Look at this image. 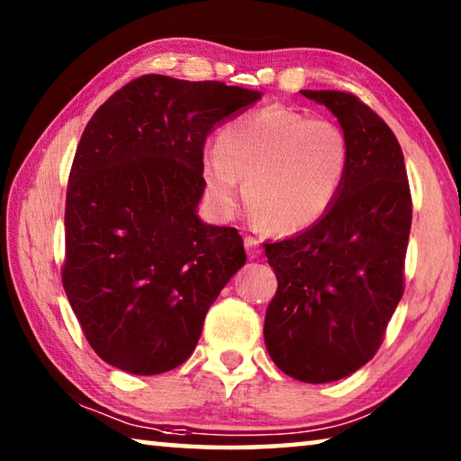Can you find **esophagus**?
I'll return each instance as SVG.
<instances>
[{"instance_id": "esophagus-1", "label": "esophagus", "mask_w": 461, "mask_h": 461, "mask_svg": "<svg viewBox=\"0 0 461 461\" xmlns=\"http://www.w3.org/2000/svg\"><path fill=\"white\" fill-rule=\"evenodd\" d=\"M244 244H246V252L249 258H258V256L262 254V248H260V241L252 238V236H246L244 238Z\"/></svg>"}]
</instances>
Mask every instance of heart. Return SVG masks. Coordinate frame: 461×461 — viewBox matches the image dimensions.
Returning a JSON list of instances; mask_svg holds the SVG:
<instances>
[{"instance_id": "b5f03b06", "label": "heart", "mask_w": 461, "mask_h": 461, "mask_svg": "<svg viewBox=\"0 0 461 461\" xmlns=\"http://www.w3.org/2000/svg\"><path fill=\"white\" fill-rule=\"evenodd\" d=\"M348 170L349 146L339 126L280 105L225 123L199 162L203 191L217 213L238 212L241 178L256 221L280 233L321 220Z\"/></svg>"}]
</instances>
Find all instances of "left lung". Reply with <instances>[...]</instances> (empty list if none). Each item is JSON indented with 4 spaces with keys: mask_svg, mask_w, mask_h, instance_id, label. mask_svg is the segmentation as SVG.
I'll return each mask as SVG.
<instances>
[{
    "mask_svg": "<svg viewBox=\"0 0 461 461\" xmlns=\"http://www.w3.org/2000/svg\"><path fill=\"white\" fill-rule=\"evenodd\" d=\"M338 118L349 170L315 225L267 244L278 280L264 341L280 370L309 384L346 378L372 360L402 296L411 189L401 144L372 109L343 91H301Z\"/></svg>",
    "mask_w": 461,
    "mask_h": 461,
    "instance_id": "obj_1",
    "label": "left lung"
}]
</instances>
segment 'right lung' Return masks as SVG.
<instances>
[{"label": "right lung", "mask_w": 461, "mask_h": 461, "mask_svg": "<svg viewBox=\"0 0 461 461\" xmlns=\"http://www.w3.org/2000/svg\"><path fill=\"white\" fill-rule=\"evenodd\" d=\"M258 99L146 75L89 120L68 176L62 285L104 362L152 376L194 352L209 307L246 264L238 230L197 215L203 146Z\"/></svg>", "instance_id": "obj_1"}]
</instances>
